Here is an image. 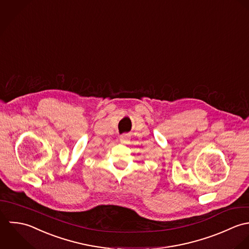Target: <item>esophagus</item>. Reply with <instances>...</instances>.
I'll return each mask as SVG.
<instances>
[{"mask_svg": "<svg viewBox=\"0 0 249 249\" xmlns=\"http://www.w3.org/2000/svg\"><path fill=\"white\" fill-rule=\"evenodd\" d=\"M120 142L122 143H128L130 142V136L128 134H123L120 137Z\"/></svg>", "mask_w": 249, "mask_h": 249, "instance_id": "obj_1", "label": "esophagus"}]
</instances>
